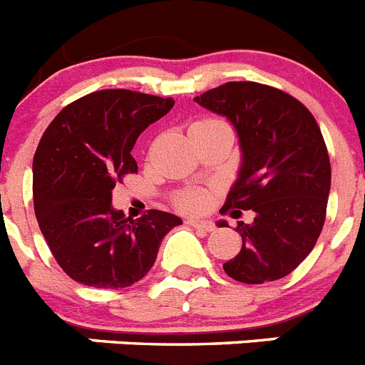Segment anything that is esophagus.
I'll use <instances>...</instances> for the list:
<instances>
[{
	"mask_svg": "<svg viewBox=\"0 0 365 365\" xmlns=\"http://www.w3.org/2000/svg\"><path fill=\"white\" fill-rule=\"evenodd\" d=\"M188 225L193 227L195 230H202V232H212L214 230V222L210 219H188Z\"/></svg>",
	"mask_w": 365,
	"mask_h": 365,
	"instance_id": "34e87169",
	"label": "esophagus"
}]
</instances>
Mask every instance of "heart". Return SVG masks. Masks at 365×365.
<instances>
[{
    "label": "heart",
    "instance_id": "heart-1",
    "mask_svg": "<svg viewBox=\"0 0 365 365\" xmlns=\"http://www.w3.org/2000/svg\"><path fill=\"white\" fill-rule=\"evenodd\" d=\"M201 122H212V120H201ZM206 193L199 192V190H192V192L182 193L177 201V205L182 208V210H201L202 206L206 205Z\"/></svg>",
    "mask_w": 365,
    "mask_h": 365
}]
</instances>
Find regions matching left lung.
Returning <instances> with one entry per match:
<instances>
[{"mask_svg": "<svg viewBox=\"0 0 365 365\" xmlns=\"http://www.w3.org/2000/svg\"><path fill=\"white\" fill-rule=\"evenodd\" d=\"M193 100L237 133L241 164L222 210L254 212L237 222L243 245L222 269L241 283L283 278L324 228L331 163L320 128L294 96L263 83L227 82Z\"/></svg>", "mask_w": 365, "mask_h": 365, "instance_id": "1", "label": "left lung"}]
</instances>
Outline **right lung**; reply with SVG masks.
I'll return each instance as SVG.
<instances>
[{
  "label": "right lung",
  "instance_id": "add662e5",
  "mask_svg": "<svg viewBox=\"0 0 365 365\" xmlns=\"http://www.w3.org/2000/svg\"><path fill=\"white\" fill-rule=\"evenodd\" d=\"M172 98L104 89L76 100L49 124L32 160V197L51 252L74 282L96 289L130 287L153 267L164 235L182 219L150 210L125 217L113 188L137 173L131 150Z\"/></svg>",
  "mask_w": 365,
  "mask_h": 365
}]
</instances>
